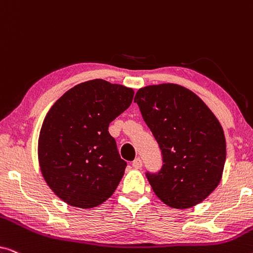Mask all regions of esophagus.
<instances>
[{
  "mask_svg": "<svg viewBox=\"0 0 253 253\" xmlns=\"http://www.w3.org/2000/svg\"><path fill=\"white\" fill-rule=\"evenodd\" d=\"M141 166H143V161H141V159L140 158L134 159L133 162H132V167L136 168V169H140Z\"/></svg>",
  "mask_w": 253,
  "mask_h": 253,
  "instance_id": "1",
  "label": "esophagus"
}]
</instances>
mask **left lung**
I'll return each instance as SVG.
<instances>
[{
  "label": "left lung",
  "instance_id": "1",
  "mask_svg": "<svg viewBox=\"0 0 253 253\" xmlns=\"http://www.w3.org/2000/svg\"><path fill=\"white\" fill-rule=\"evenodd\" d=\"M162 154L157 172L146 171L155 195L174 209H189L214 191L226 162L222 126L209 107L188 88L161 84L134 96Z\"/></svg>",
  "mask_w": 253,
  "mask_h": 253
}]
</instances>
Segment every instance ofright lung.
<instances>
[{"label": "right lung", "mask_w": 253, "mask_h": 253, "mask_svg": "<svg viewBox=\"0 0 253 253\" xmlns=\"http://www.w3.org/2000/svg\"><path fill=\"white\" fill-rule=\"evenodd\" d=\"M132 99L133 89L94 79L69 89L49 109L38 157L44 181L58 198L92 209L113 195L126 162L108 126Z\"/></svg>", "instance_id": "right-lung-1"}]
</instances>
